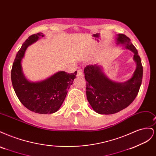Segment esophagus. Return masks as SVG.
I'll list each match as a JSON object with an SVG mask.
<instances>
[{
    "label": "esophagus",
    "mask_w": 156,
    "mask_h": 156,
    "mask_svg": "<svg viewBox=\"0 0 156 156\" xmlns=\"http://www.w3.org/2000/svg\"><path fill=\"white\" fill-rule=\"evenodd\" d=\"M77 77H83V72L82 69H79L77 71Z\"/></svg>",
    "instance_id": "esophagus-1"
}]
</instances>
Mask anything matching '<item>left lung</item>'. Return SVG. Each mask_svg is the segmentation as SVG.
Wrapping results in <instances>:
<instances>
[{"instance_id":"1","label":"left lung","mask_w":156,"mask_h":156,"mask_svg":"<svg viewBox=\"0 0 156 156\" xmlns=\"http://www.w3.org/2000/svg\"><path fill=\"white\" fill-rule=\"evenodd\" d=\"M116 44L133 52L136 67L132 77L122 83L108 79L100 65H88L84 69L87 83V98L94 111L101 115H112L129 106L137 96L142 83L143 68L138 51L130 39L119 34Z\"/></svg>"}]
</instances>
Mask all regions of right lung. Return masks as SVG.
I'll use <instances>...</instances> for the list:
<instances>
[{
  "instance_id": "add662e5",
  "label": "right lung",
  "mask_w": 156,
  "mask_h": 156,
  "mask_svg": "<svg viewBox=\"0 0 156 156\" xmlns=\"http://www.w3.org/2000/svg\"><path fill=\"white\" fill-rule=\"evenodd\" d=\"M44 34L41 32L30 36L16 55L12 66L11 79L13 88L22 104L28 109L39 114H51L57 111L63 103L76 77L77 72L67 73L63 71L37 82L28 80L23 72L21 62L28 47Z\"/></svg>"
}]
</instances>
